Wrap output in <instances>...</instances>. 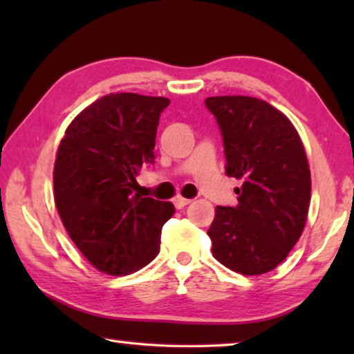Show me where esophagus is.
I'll list each match as a JSON object with an SVG mask.
<instances>
[{
  "mask_svg": "<svg viewBox=\"0 0 354 354\" xmlns=\"http://www.w3.org/2000/svg\"><path fill=\"white\" fill-rule=\"evenodd\" d=\"M192 203V200H189V198H183V196H175V198H173V205L176 206V209H181V207H184V206H187V205H190Z\"/></svg>",
  "mask_w": 354,
  "mask_h": 354,
  "instance_id": "esophagus-1",
  "label": "esophagus"
}]
</instances>
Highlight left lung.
<instances>
[{
  "mask_svg": "<svg viewBox=\"0 0 354 354\" xmlns=\"http://www.w3.org/2000/svg\"><path fill=\"white\" fill-rule=\"evenodd\" d=\"M226 173L242 179L237 206H217L207 234L220 263L242 274H262L283 262L306 225L310 171L290 120L263 100L211 97Z\"/></svg>",
  "mask_w": 354,
  "mask_h": 354,
  "instance_id": "left-lung-1",
  "label": "left lung"
}]
</instances>
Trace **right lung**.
Masks as SVG:
<instances>
[{"label": "right lung", "mask_w": 354, "mask_h": 354, "mask_svg": "<svg viewBox=\"0 0 354 354\" xmlns=\"http://www.w3.org/2000/svg\"><path fill=\"white\" fill-rule=\"evenodd\" d=\"M169 98L109 93L65 131L55 164V201L68 236L100 272L120 277L151 262L169 201L134 194L143 164L154 162L156 131Z\"/></svg>", "instance_id": "1"}]
</instances>
